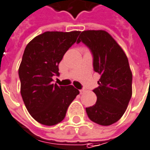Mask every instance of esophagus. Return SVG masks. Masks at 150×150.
Here are the masks:
<instances>
[{
  "instance_id": "esophagus-1",
  "label": "esophagus",
  "mask_w": 150,
  "mask_h": 150,
  "mask_svg": "<svg viewBox=\"0 0 150 150\" xmlns=\"http://www.w3.org/2000/svg\"><path fill=\"white\" fill-rule=\"evenodd\" d=\"M84 92H85V90H84V89L80 90V92H81V94H83V93H84Z\"/></svg>"
}]
</instances>
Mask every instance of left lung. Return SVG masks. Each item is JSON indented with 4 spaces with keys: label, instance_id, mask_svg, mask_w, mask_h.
I'll return each instance as SVG.
<instances>
[{
    "label": "left lung",
    "instance_id": "obj_1",
    "mask_svg": "<svg viewBox=\"0 0 150 150\" xmlns=\"http://www.w3.org/2000/svg\"><path fill=\"white\" fill-rule=\"evenodd\" d=\"M87 46L93 57L94 71L100 75L93 89L97 100L86 108L88 118L101 126H110L123 115L132 96V73L127 55L107 31H82L76 42Z\"/></svg>",
    "mask_w": 150,
    "mask_h": 150
}]
</instances>
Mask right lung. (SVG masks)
<instances>
[{
  "label": "right lung",
  "mask_w": 150,
  "mask_h": 150,
  "mask_svg": "<svg viewBox=\"0 0 150 150\" xmlns=\"http://www.w3.org/2000/svg\"><path fill=\"white\" fill-rule=\"evenodd\" d=\"M81 31H46L26 47L19 68L20 93L29 114L37 122L54 126L62 122L69 106L80 93L73 85L53 84L58 64Z\"/></svg>",
  "instance_id": "add662e5"
}]
</instances>
